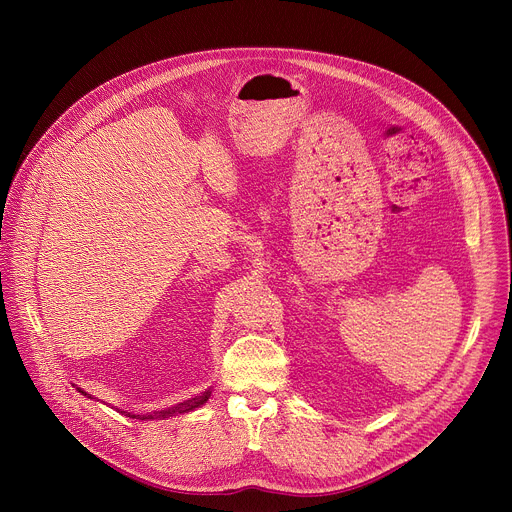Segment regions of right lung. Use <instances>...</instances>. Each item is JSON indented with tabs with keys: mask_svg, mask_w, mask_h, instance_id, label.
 <instances>
[{
	"mask_svg": "<svg viewBox=\"0 0 512 512\" xmlns=\"http://www.w3.org/2000/svg\"><path fill=\"white\" fill-rule=\"evenodd\" d=\"M79 391H81V389H79ZM81 393H83V391H81ZM85 395H87V393H85ZM208 397H210V391H204V393L198 395V397H192V399H188V401H184V403H178V405H174V407H168V409H162V411H156V413H150V415H135V413H127V411H121V413H125L127 417H135V419H166V417H172V415H178V413H188V411H192V409L204 405V403L208 401Z\"/></svg>",
	"mask_w": 512,
	"mask_h": 512,
	"instance_id": "right-lung-1",
	"label": "right lung"
}]
</instances>
